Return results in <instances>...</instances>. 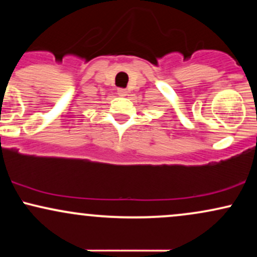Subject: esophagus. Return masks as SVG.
<instances>
[{"mask_svg": "<svg viewBox=\"0 0 257 257\" xmlns=\"http://www.w3.org/2000/svg\"><path fill=\"white\" fill-rule=\"evenodd\" d=\"M117 94H118L119 96H126L128 95V90L123 89V88H118V89H117Z\"/></svg>", "mask_w": 257, "mask_h": 257, "instance_id": "34e87169", "label": "esophagus"}]
</instances>
